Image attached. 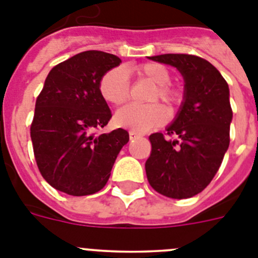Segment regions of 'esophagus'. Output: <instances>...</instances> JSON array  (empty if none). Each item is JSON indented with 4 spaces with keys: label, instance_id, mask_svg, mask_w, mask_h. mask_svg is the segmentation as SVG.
I'll return each mask as SVG.
<instances>
[{
    "label": "esophagus",
    "instance_id": "esophagus-1",
    "mask_svg": "<svg viewBox=\"0 0 258 258\" xmlns=\"http://www.w3.org/2000/svg\"><path fill=\"white\" fill-rule=\"evenodd\" d=\"M140 137H141V134H138L137 132H134V131L129 132V138H131L132 141L137 140V138H140Z\"/></svg>",
    "mask_w": 258,
    "mask_h": 258
}]
</instances>
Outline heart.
<instances>
[{
	"mask_svg": "<svg viewBox=\"0 0 258 258\" xmlns=\"http://www.w3.org/2000/svg\"><path fill=\"white\" fill-rule=\"evenodd\" d=\"M136 74L141 79L149 80L155 89L150 95V102L161 99L169 107L178 106L182 101V94L178 89L169 85L170 74L163 64L159 63H143L137 66ZM99 93L102 98L113 106H121L127 101L131 94V81L126 71L122 67H113L108 70L99 80ZM168 118V112L161 104L151 103L140 106L129 104L118 109L115 115V121L118 126L127 127L138 133H145L160 126Z\"/></svg>",
	"mask_w": 258,
	"mask_h": 258,
	"instance_id": "heart-1",
	"label": "heart"
}]
</instances>
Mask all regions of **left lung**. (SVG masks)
Wrapping results in <instances>:
<instances>
[{
  "label": "left lung",
  "instance_id": "obj_1",
  "mask_svg": "<svg viewBox=\"0 0 258 258\" xmlns=\"http://www.w3.org/2000/svg\"><path fill=\"white\" fill-rule=\"evenodd\" d=\"M150 59L181 72L184 101L166 133L150 136L146 174L151 187L164 197L187 199L211 183L229 149V85L217 68L200 56L163 54Z\"/></svg>",
  "mask_w": 258,
  "mask_h": 258
}]
</instances>
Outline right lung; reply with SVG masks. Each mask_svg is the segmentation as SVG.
Returning a JSON list of instances; mask_svg holds the SVG:
<instances>
[{"mask_svg": "<svg viewBox=\"0 0 258 258\" xmlns=\"http://www.w3.org/2000/svg\"><path fill=\"white\" fill-rule=\"evenodd\" d=\"M113 54L88 50L52 67L36 99L31 140L45 181L72 197L106 186L129 133L118 127L97 134L112 113L99 93V80L117 67Z\"/></svg>", "mask_w": 258, "mask_h": 258, "instance_id": "1", "label": "right lung"}]
</instances>
